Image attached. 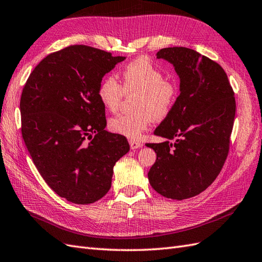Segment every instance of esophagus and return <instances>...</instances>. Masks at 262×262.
<instances>
[{"label": "esophagus", "instance_id": "obj_1", "mask_svg": "<svg viewBox=\"0 0 262 262\" xmlns=\"http://www.w3.org/2000/svg\"><path fill=\"white\" fill-rule=\"evenodd\" d=\"M129 146L132 149H137L139 147H142L143 144L139 140H135V139H129Z\"/></svg>", "mask_w": 262, "mask_h": 262}]
</instances>
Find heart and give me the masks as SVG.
<instances>
[{
	"label": "heart",
	"instance_id": "b5f03b06",
	"mask_svg": "<svg viewBox=\"0 0 262 262\" xmlns=\"http://www.w3.org/2000/svg\"><path fill=\"white\" fill-rule=\"evenodd\" d=\"M164 74L150 59L139 57L122 71V84L114 76L104 77L98 85L97 95L107 111L115 112L125 94L137 93L136 110L133 114H118L108 120L114 134L138 139L155 119H163L171 112L177 98V89L164 79Z\"/></svg>",
	"mask_w": 262,
	"mask_h": 262
}]
</instances>
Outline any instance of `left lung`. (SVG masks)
Masks as SVG:
<instances>
[{
  "label": "left lung",
  "mask_w": 262,
  "mask_h": 262,
  "mask_svg": "<svg viewBox=\"0 0 262 262\" xmlns=\"http://www.w3.org/2000/svg\"><path fill=\"white\" fill-rule=\"evenodd\" d=\"M156 55L175 67L180 94L154 132L167 140L146 144L157 155L148 180L162 196L183 200L204 191L223 168L236 100L226 72L212 59L187 48H166Z\"/></svg>",
  "instance_id": "obj_1"
}]
</instances>
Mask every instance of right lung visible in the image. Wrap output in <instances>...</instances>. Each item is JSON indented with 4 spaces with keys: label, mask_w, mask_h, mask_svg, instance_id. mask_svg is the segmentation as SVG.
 I'll list each match as a JSON object with an SVG mask.
<instances>
[{
    "label": "right lung",
    "mask_w": 262,
    "mask_h": 262,
    "mask_svg": "<svg viewBox=\"0 0 262 262\" xmlns=\"http://www.w3.org/2000/svg\"><path fill=\"white\" fill-rule=\"evenodd\" d=\"M124 56L71 45L43 58L22 92V136L38 172L59 197L93 204L112 186L113 168L129 150L124 136L105 130L100 80Z\"/></svg>",
    "instance_id": "add662e5"
}]
</instances>
